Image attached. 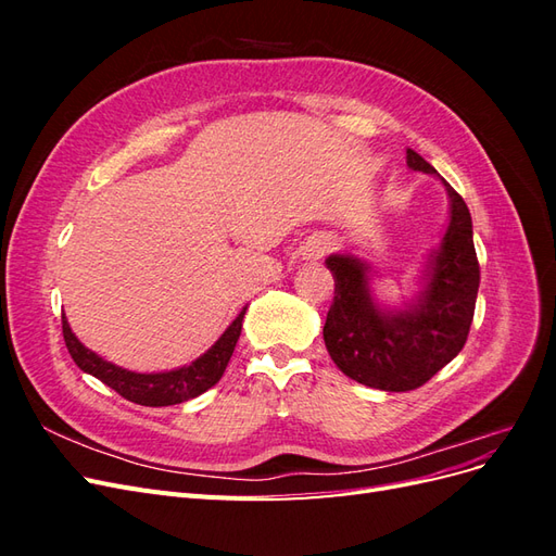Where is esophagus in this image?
I'll return each instance as SVG.
<instances>
[{
    "label": "esophagus",
    "mask_w": 556,
    "mask_h": 556,
    "mask_svg": "<svg viewBox=\"0 0 556 556\" xmlns=\"http://www.w3.org/2000/svg\"><path fill=\"white\" fill-rule=\"evenodd\" d=\"M329 248V243L327 241H317L313 248H311V252H308V257H319L323 255V252Z\"/></svg>",
    "instance_id": "1"
}]
</instances>
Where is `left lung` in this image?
Wrapping results in <instances>:
<instances>
[{"instance_id":"1","label":"left lung","mask_w":556,"mask_h":556,"mask_svg":"<svg viewBox=\"0 0 556 556\" xmlns=\"http://www.w3.org/2000/svg\"><path fill=\"white\" fill-rule=\"evenodd\" d=\"M413 172L435 174L408 148ZM439 176V174H435ZM450 197V223L425 274V290L406 308L384 311L368 290V266L352 255L327 257L333 301L325 323V345L341 371L366 387L410 392L459 355L480 288L473 223L466 201L441 178Z\"/></svg>"}]
</instances>
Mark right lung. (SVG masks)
I'll list each match as a JSON object with an SVG mask.
<instances>
[{
    "mask_svg": "<svg viewBox=\"0 0 556 556\" xmlns=\"http://www.w3.org/2000/svg\"><path fill=\"white\" fill-rule=\"evenodd\" d=\"M243 315H245V308L227 327V331L220 336V339L215 341V345L208 352H204L199 359H194L190 366L174 368V371H164V374H134L123 366H115L94 355L92 350H88L76 339L64 315H62V333H64L66 350H70V355L80 371L102 380L104 384L111 387V390H115L131 403L160 408V406H176V403L190 401L199 394H204L223 378L225 368L231 359V352L237 348V341L241 336Z\"/></svg>",
    "mask_w": 556,
    "mask_h": 556,
    "instance_id": "obj_1",
    "label": "right lung"
}]
</instances>
